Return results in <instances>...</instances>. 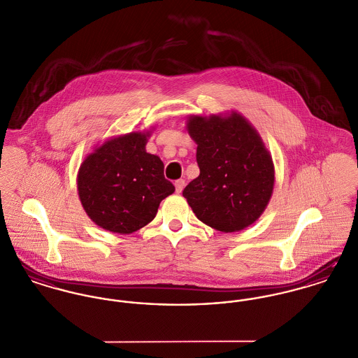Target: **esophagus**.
Instances as JSON below:
<instances>
[{"instance_id": "esophagus-1", "label": "esophagus", "mask_w": 358, "mask_h": 358, "mask_svg": "<svg viewBox=\"0 0 358 358\" xmlns=\"http://www.w3.org/2000/svg\"><path fill=\"white\" fill-rule=\"evenodd\" d=\"M174 185H176V192L181 193L182 192V189H184V187H185V181H184L182 178H180V180H177V181L174 182Z\"/></svg>"}]
</instances>
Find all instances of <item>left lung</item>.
Wrapping results in <instances>:
<instances>
[{
	"label": "left lung",
	"instance_id": "1",
	"mask_svg": "<svg viewBox=\"0 0 358 358\" xmlns=\"http://www.w3.org/2000/svg\"><path fill=\"white\" fill-rule=\"evenodd\" d=\"M188 132L197 144L200 174L182 196L206 224L224 233L245 229L262 215L274 189V165L262 138L237 113L191 117Z\"/></svg>",
	"mask_w": 358,
	"mask_h": 358
}]
</instances>
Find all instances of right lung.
<instances>
[{
  "instance_id": "right-lung-1",
  "label": "right lung",
  "mask_w": 358,
  "mask_h": 358,
  "mask_svg": "<svg viewBox=\"0 0 358 358\" xmlns=\"http://www.w3.org/2000/svg\"><path fill=\"white\" fill-rule=\"evenodd\" d=\"M148 134L110 138L90 154L79 170L78 189L87 215L105 230L134 233L155 218L174 192L164 162L145 152Z\"/></svg>"
}]
</instances>
